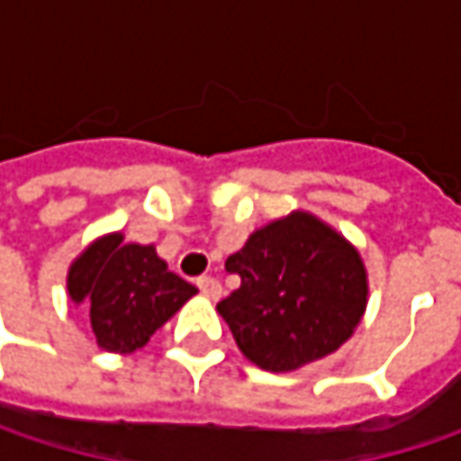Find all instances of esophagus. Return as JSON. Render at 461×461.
<instances>
[{
	"mask_svg": "<svg viewBox=\"0 0 461 461\" xmlns=\"http://www.w3.org/2000/svg\"><path fill=\"white\" fill-rule=\"evenodd\" d=\"M197 288H200L203 296H208V299H213V302L221 296V283H219L216 277H200V280H197Z\"/></svg>",
	"mask_w": 461,
	"mask_h": 461,
	"instance_id": "34e87169",
	"label": "esophagus"
}]
</instances>
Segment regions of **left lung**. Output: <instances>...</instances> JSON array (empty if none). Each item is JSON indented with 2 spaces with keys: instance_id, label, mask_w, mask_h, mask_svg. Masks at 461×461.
<instances>
[{
  "instance_id": "1",
  "label": "left lung",
  "mask_w": 461,
  "mask_h": 461,
  "mask_svg": "<svg viewBox=\"0 0 461 461\" xmlns=\"http://www.w3.org/2000/svg\"><path fill=\"white\" fill-rule=\"evenodd\" d=\"M240 288L219 302L240 352L264 371H296L336 352L368 302L360 253L312 213L256 230L227 258Z\"/></svg>"
}]
</instances>
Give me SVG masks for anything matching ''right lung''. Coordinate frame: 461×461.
<instances>
[{"instance_id": "1", "label": "right lung", "mask_w": 461, "mask_h": 461, "mask_svg": "<svg viewBox=\"0 0 461 461\" xmlns=\"http://www.w3.org/2000/svg\"><path fill=\"white\" fill-rule=\"evenodd\" d=\"M122 240L114 231L85 248L68 267L66 288L74 304L87 307L98 347L128 355L143 347L197 288L170 272L154 245Z\"/></svg>"}]
</instances>
